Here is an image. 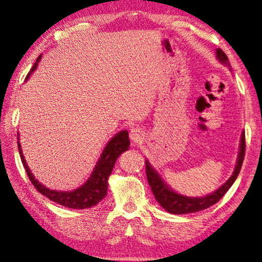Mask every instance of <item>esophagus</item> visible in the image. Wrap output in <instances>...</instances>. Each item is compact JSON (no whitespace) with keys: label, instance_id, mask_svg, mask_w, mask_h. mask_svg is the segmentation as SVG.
<instances>
[{"label":"esophagus","instance_id":"1","mask_svg":"<svg viewBox=\"0 0 262 262\" xmlns=\"http://www.w3.org/2000/svg\"><path fill=\"white\" fill-rule=\"evenodd\" d=\"M130 139L132 141L134 142V144H140L142 141V139H144V134H142V130L139 128H133L130 130Z\"/></svg>","mask_w":262,"mask_h":262}]
</instances>
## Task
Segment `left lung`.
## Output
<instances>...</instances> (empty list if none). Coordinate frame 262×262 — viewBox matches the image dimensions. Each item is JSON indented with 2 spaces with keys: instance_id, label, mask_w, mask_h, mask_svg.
I'll return each mask as SVG.
<instances>
[{
  "instance_id": "8db88e82",
  "label": "left lung",
  "mask_w": 262,
  "mask_h": 262,
  "mask_svg": "<svg viewBox=\"0 0 262 262\" xmlns=\"http://www.w3.org/2000/svg\"><path fill=\"white\" fill-rule=\"evenodd\" d=\"M217 57L218 60L223 62V63H229L228 56L222 49H217ZM246 153V135L242 133V138H241V147H239V155L238 159H237V164L235 167V171L231 175V177L223 184V186L210 195H206L204 198H188L183 196L175 193V191L170 189L165 183L163 182L158 173L152 169L148 162H146V176H147V181L151 187V190L153 195H155L157 202L165 211L172 214H186V213H194V212H199L206 208L211 207L212 205L217 204L221 199L224 196V194L229 190V188L232 186L235 180L238 176L242 167L243 159H245Z\"/></svg>"
}]
</instances>
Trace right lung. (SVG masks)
<instances>
[{
	"mask_svg": "<svg viewBox=\"0 0 262 262\" xmlns=\"http://www.w3.org/2000/svg\"><path fill=\"white\" fill-rule=\"evenodd\" d=\"M39 60L40 56L36 60V63L33 64L30 74L36 69L38 61ZM29 75H27V78H29ZM129 144H130V142H129L127 130H122L118 134L115 135V137L109 141V144L106 145V147L104 148L102 156H100V159L98 160V163H97L96 169L93 170L92 175H91L89 181H87L83 186L73 191L51 190L38 182V181L33 177L32 173L30 172L26 160L24 159L19 141H17V148H19L21 162L24 164V166H25V170L31 183L36 187V189L39 191L40 194H43L44 196L50 199L51 201H55L57 202V204L62 205V206H66L68 208H76V210H82V208L95 206V205L98 204L99 201H102L104 196H105L107 190V179H109L110 173L113 171L114 165L115 163H116L118 156L129 147Z\"/></svg>",
	"mask_w": 262,
	"mask_h": 262,
	"instance_id": "1",
	"label": "right lung"
}]
</instances>
